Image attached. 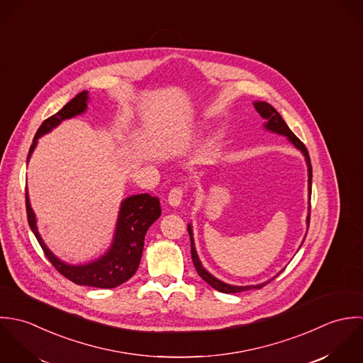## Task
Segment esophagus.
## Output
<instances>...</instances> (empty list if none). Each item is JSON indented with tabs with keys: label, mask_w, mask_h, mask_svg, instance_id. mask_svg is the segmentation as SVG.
<instances>
[{
	"label": "esophagus",
	"mask_w": 363,
	"mask_h": 363,
	"mask_svg": "<svg viewBox=\"0 0 363 363\" xmlns=\"http://www.w3.org/2000/svg\"><path fill=\"white\" fill-rule=\"evenodd\" d=\"M182 198H184V189L178 188V186L172 188L169 191V194H168V203H169V206H172V208L179 206L181 202H182Z\"/></svg>",
	"instance_id": "1"
}]
</instances>
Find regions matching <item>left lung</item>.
<instances>
[{"label": "left lung", "instance_id": "left-lung-1", "mask_svg": "<svg viewBox=\"0 0 363 363\" xmlns=\"http://www.w3.org/2000/svg\"><path fill=\"white\" fill-rule=\"evenodd\" d=\"M254 106L257 109V112L267 121V123L264 125V128L269 132H274V133H278V135H282V136H286L288 140H289L291 145H294L296 148H298L304 158H306V162H307V171H308V198L311 196V178H313V169H311V162H310V157H308V151L306 148V145H303L296 136L294 133L289 129V126L286 125V122L282 119V116L279 115V112L272 106L269 105L268 102H254ZM310 223V215L307 216V225ZM308 228V227H307ZM188 233H189V237H191V254H192V261H194V265L199 274V277L206 282L209 284L213 289L218 290L221 293H240V291H244V290L250 289H261L264 288L265 285H268L271 281L268 282H264V284H259V285H251V286H234V285H228V284H224L221 281H218V278H215L212 274H209L203 267H202V262L199 261V257L196 254V248H195V242H194V234H192V225L188 224ZM279 275V274H278ZM277 275V277H278ZM275 277V278H277ZM274 278V279H275Z\"/></svg>", "mask_w": 363, "mask_h": 363}]
</instances>
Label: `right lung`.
Segmentation results:
<instances>
[{
	"label": "right lung",
	"instance_id": "add662e5",
	"mask_svg": "<svg viewBox=\"0 0 363 363\" xmlns=\"http://www.w3.org/2000/svg\"><path fill=\"white\" fill-rule=\"evenodd\" d=\"M86 102L88 92L82 91L77 94L57 113L48 118L40 125L33 138V143L29 148L28 160L30 158L40 136L49 133L63 121L84 113L86 111ZM25 199L29 227L33 231L36 240L39 241L45 255L52 262V265L65 278H67L77 285L101 289L116 288L129 281L136 274L143 254L145 233L148 227L161 215L160 201L155 196H151L148 194H140L126 198L121 205L113 241L106 254L85 265H69L60 261L43 242L36 227V216L30 208L28 191H25Z\"/></svg>",
	"mask_w": 363,
	"mask_h": 363
}]
</instances>
